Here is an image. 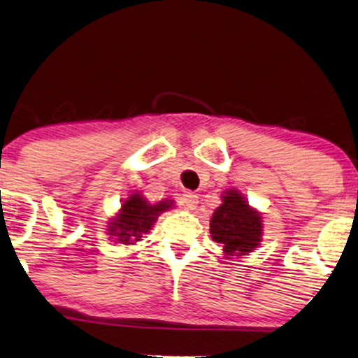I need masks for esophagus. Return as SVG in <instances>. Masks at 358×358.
<instances>
[{"mask_svg":"<svg viewBox=\"0 0 358 358\" xmlns=\"http://www.w3.org/2000/svg\"><path fill=\"white\" fill-rule=\"evenodd\" d=\"M182 203L183 206L187 209H192V211H194V209L198 208V196L192 192H185L183 196H182Z\"/></svg>","mask_w":358,"mask_h":358,"instance_id":"34e87169","label":"esophagus"}]
</instances>
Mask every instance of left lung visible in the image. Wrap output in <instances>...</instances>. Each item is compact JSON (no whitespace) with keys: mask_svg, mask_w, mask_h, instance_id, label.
<instances>
[{"mask_svg":"<svg viewBox=\"0 0 358 358\" xmlns=\"http://www.w3.org/2000/svg\"><path fill=\"white\" fill-rule=\"evenodd\" d=\"M221 201L209 222L213 241L222 247L226 259L249 255L260 245L264 236L262 213L252 208L237 188L226 189Z\"/></svg>","mask_w":358,"mask_h":358,"instance_id":"1","label":"left lung"}]
</instances>
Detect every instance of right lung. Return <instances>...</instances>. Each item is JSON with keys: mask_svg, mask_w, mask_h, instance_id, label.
<instances>
[{"mask_svg": "<svg viewBox=\"0 0 358 358\" xmlns=\"http://www.w3.org/2000/svg\"><path fill=\"white\" fill-rule=\"evenodd\" d=\"M175 206L173 199H162L152 204L144 198L142 192L134 189L129 196L122 199L121 208L108 221V236L116 244L134 245L142 236L149 234L162 213Z\"/></svg>", "mask_w": 358, "mask_h": 358, "instance_id": "right-lung-1", "label": "right lung"}]
</instances>
